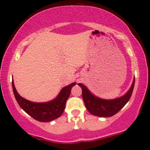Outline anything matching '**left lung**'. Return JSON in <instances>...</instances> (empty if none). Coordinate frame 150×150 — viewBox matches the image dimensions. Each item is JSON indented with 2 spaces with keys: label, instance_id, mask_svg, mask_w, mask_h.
I'll list each match as a JSON object with an SVG mask.
<instances>
[{
  "label": "left lung",
  "instance_id": "obj_1",
  "mask_svg": "<svg viewBox=\"0 0 150 150\" xmlns=\"http://www.w3.org/2000/svg\"><path fill=\"white\" fill-rule=\"evenodd\" d=\"M78 85L82 88V96L84 103L90 113L99 117H111L117 113L130 99L135 85V78L126 94L114 99H104L94 95L87 87L81 83Z\"/></svg>",
  "mask_w": 150,
  "mask_h": 150
}]
</instances>
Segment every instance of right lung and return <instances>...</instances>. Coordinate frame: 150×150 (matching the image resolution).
Instances as JSON below:
<instances>
[{"instance_id":"1","label":"right lung","mask_w":150,"mask_h":150,"mask_svg":"<svg viewBox=\"0 0 150 150\" xmlns=\"http://www.w3.org/2000/svg\"><path fill=\"white\" fill-rule=\"evenodd\" d=\"M75 85V82H73L69 85L65 86L53 100L48 102L37 103L22 97L15 89L13 80H12L13 93L18 104L27 114L40 122L51 121L61 116L65 110V104L70 94L72 87Z\"/></svg>"}]
</instances>
